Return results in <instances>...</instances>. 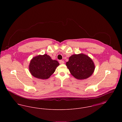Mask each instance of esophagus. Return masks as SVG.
Listing matches in <instances>:
<instances>
[{
    "instance_id": "34e87169",
    "label": "esophagus",
    "mask_w": 122,
    "mask_h": 122,
    "mask_svg": "<svg viewBox=\"0 0 122 122\" xmlns=\"http://www.w3.org/2000/svg\"><path fill=\"white\" fill-rule=\"evenodd\" d=\"M64 61L63 60H60L59 61V63L60 64H64Z\"/></svg>"
}]
</instances>
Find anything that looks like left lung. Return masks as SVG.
<instances>
[{
	"instance_id": "8db88e82",
	"label": "left lung",
	"mask_w": 122,
	"mask_h": 122,
	"mask_svg": "<svg viewBox=\"0 0 122 122\" xmlns=\"http://www.w3.org/2000/svg\"><path fill=\"white\" fill-rule=\"evenodd\" d=\"M66 65L71 74L78 80L89 78L92 75L95 69L92 60L83 53L70 56Z\"/></svg>"
}]
</instances>
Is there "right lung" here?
Masks as SVG:
<instances>
[{"label":"right lung","mask_w":122,"mask_h":122,"mask_svg":"<svg viewBox=\"0 0 122 122\" xmlns=\"http://www.w3.org/2000/svg\"><path fill=\"white\" fill-rule=\"evenodd\" d=\"M59 65L57 60H52L46 54L39 55L30 60L29 71L32 76L36 78L45 80L52 75Z\"/></svg>","instance_id":"right-lung-1"}]
</instances>
